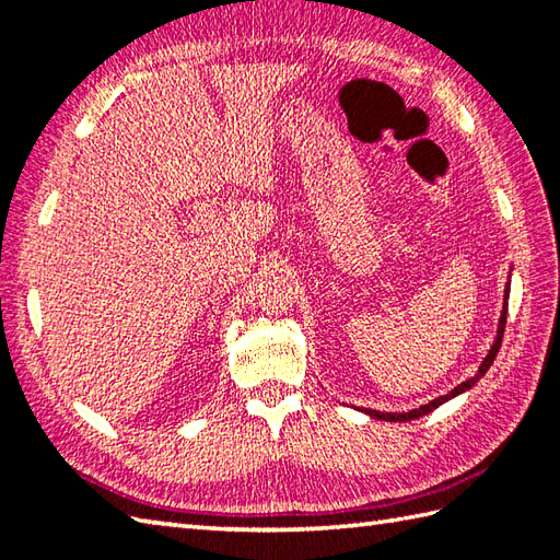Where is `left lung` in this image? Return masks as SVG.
I'll use <instances>...</instances> for the list:
<instances>
[{
  "label": "left lung",
  "instance_id": "8db88e82",
  "mask_svg": "<svg viewBox=\"0 0 560 560\" xmlns=\"http://www.w3.org/2000/svg\"><path fill=\"white\" fill-rule=\"evenodd\" d=\"M508 299H510V279H508V287H505V291H503V311H501V319H498V331H495V339H493V343H491V349H489V353H486V359L481 361V365H479V373L474 375L471 380H464L462 385H457L455 389L452 392H447V395H443V397H435L433 401H428V404H423V407H419V409H411V411H395V413H389V411H375V409H363L368 416H373V419H380V421H411V419H419V416H423V413H431L433 409H438L440 404H445V401H450L452 397H457V395H462V392H467V389H471L474 385L479 383V380L486 375V371H489L491 368V363L495 361V355H498V349H501V341H503V331H505V317H508Z\"/></svg>",
  "mask_w": 560,
  "mask_h": 560
}]
</instances>
